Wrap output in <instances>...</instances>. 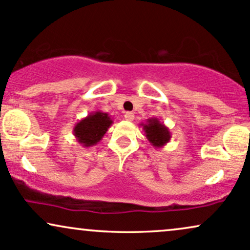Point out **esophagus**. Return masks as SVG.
I'll return each instance as SVG.
<instances>
[{
    "label": "esophagus",
    "mask_w": 250,
    "mask_h": 250,
    "mask_svg": "<svg viewBox=\"0 0 250 250\" xmlns=\"http://www.w3.org/2000/svg\"><path fill=\"white\" fill-rule=\"evenodd\" d=\"M125 119L127 120V121H134V119H135V115L133 113H130V112H127L125 114Z\"/></svg>",
    "instance_id": "34e87169"
}]
</instances>
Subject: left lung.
<instances>
[{"label":"left lung","instance_id":"8db88e82","mask_svg":"<svg viewBox=\"0 0 250 250\" xmlns=\"http://www.w3.org/2000/svg\"><path fill=\"white\" fill-rule=\"evenodd\" d=\"M140 125L143 127L144 135L155 149L163 148L171 140L170 129L163 122L159 121L157 117L148 119L146 123H141Z\"/></svg>","mask_w":250,"mask_h":250}]
</instances>
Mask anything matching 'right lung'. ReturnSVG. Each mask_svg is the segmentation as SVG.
Returning a JSON list of instances; mask_svg holds the SVG:
<instances>
[{
	"mask_svg": "<svg viewBox=\"0 0 250 250\" xmlns=\"http://www.w3.org/2000/svg\"><path fill=\"white\" fill-rule=\"evenodd\" d=\"M112 125L113 120L108 113L96 110L83 117L74 125L73 135L81 146L88 148L100 142Z\"/></svg>",
	"mask_w": 250,
	"mask_h": 250,
	"instance_id": "right-lung-1",
	"label": "right lung"
}]
</instances>
